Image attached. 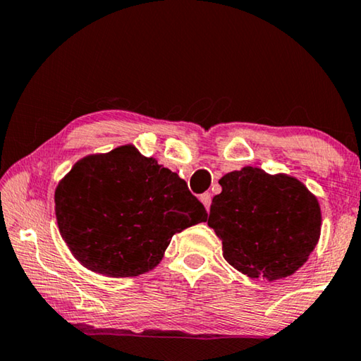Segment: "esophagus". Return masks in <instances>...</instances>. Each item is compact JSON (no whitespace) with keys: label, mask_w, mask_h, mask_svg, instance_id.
<instances>
[{"label":"esophagus","mask_w":361,"mask_h":361,"mask_svg":"<svg viewBox=\"0 0 361 361\" xmlns=\"http://www.w3.org/2000/svg\"><path fill=\"white\" fill-rule=\"evenodd\" d=\"M199 199H201V202L204 204V207L205 209H210V202H212V196H210V192H204V194H201V197H199Z\"/></svg>","instance_id":"34e87169"}]
</instances>
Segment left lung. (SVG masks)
Here are the masks:
<instances>
[{
	"label": "left lung",
	"mask_w": 361,
	"mask_h": 361,
	"mask_svg": "<svg viewBox=\"0 0 361 361\" xmlns=\"http://www.w3.org/2000/svg\"><path fill=\"white\" fill-rule=\"evenodd\" d=\"M207 225L221 239L223 257L252 279L276 281L295 273L317 247L322 209L304 183L259 167L220 178Z\"/></svg>",
	"instance_id": "obj_1"
}]
</instances>
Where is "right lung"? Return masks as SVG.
<instances>
[{
    "instance_id": "1",
    "label": "right lung",
    "mask_w": 361,
    "mask_h": 361,
    "mask_svg": "<svg viewBox=\"0 0 361 361\" xmlns=\"http://www.w3.org/2000/svg\"><path fill=\"white\" fill-rule=\"evenodd\" d=\"M54 202L72 255L112 278L151 271L175 233L207 220L186 181L133 145L80 159L57 185Z\"/></svg>"
}]
</instances>
